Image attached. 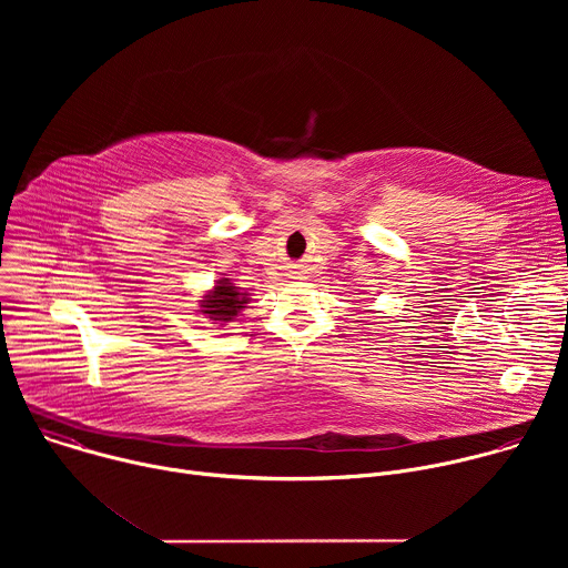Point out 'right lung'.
<instances>
[{
  "label": "right lung",
  "mask_w": 568,
  "mask_h": 568,
  "mask_svg": "<svg viewBox=\"0 0 568 568\" xmlns=\"http://www.w3.org/2000/svg\"><path fill=\"white\" fill-rule=\"evenodd\" d=\"M247 303H250L247 292H240V287H235L229 278H220L215 283V287L202 296L200 312L206 314V318H211V321L229 323L247 307Z\"/></svg>",
  "instance_id": "right-lung-1"
}]
</instances>
